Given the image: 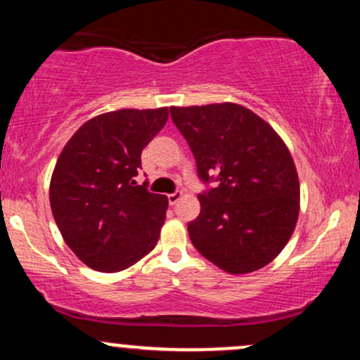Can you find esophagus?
<instances>
[{
	"instance_id": "obj_1",
	"label": "esophagus",
	"mask_w": 360,
	"mask_h": 360,
	"mask_svg": "<svg viewBox=\"0 0 360 360\" xmlns=\"http://www.w3.org/2000/svg\"><path fill=\"white\" fill-rule=\"evenodd\" d=\"M181 196H183V193L181 191H174L171 194H167V200H169V205H176L177 201L181 200Z\"/></svg>"
}]
</instances>
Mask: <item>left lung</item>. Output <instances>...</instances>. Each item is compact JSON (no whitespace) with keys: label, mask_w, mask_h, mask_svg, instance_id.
<instances>
[{"label":"left lung","mask_w":360,"mask_h":360,"mask_svg":"<svg viewBox=\"0 0 360 360\" xmlns=\"http://www.w3.org/2000/svg\"><path fill=\"white\" fill-rule=\"evenodd\" d=\"M198 176L217 188L198 194L193 245L230 274L267 266L284 249L300 214V181L286 143L254 111L235 103L172 106Z\"/></svg>","instance_id":"left-lung-1"}]
</instances>
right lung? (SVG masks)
<instances>
[{
  "label": "right lung",
  "mask_w": 360,
  "mask_h": 360,
  "mask_svg": "<svg viewBox=\"0 0 360 360\" xmlns=\"http://www.w3.org/2000/svg\"><path fill=\"white\" fill-rule=\"evenodd\" d=\"M167 117V108L98 115L62 148L49 191L52 214L65 243L91 269H127L159 240L169 201L135 176L142 150Z\"/></svg>",
  "instance_id": "1"
}]
</instances>
